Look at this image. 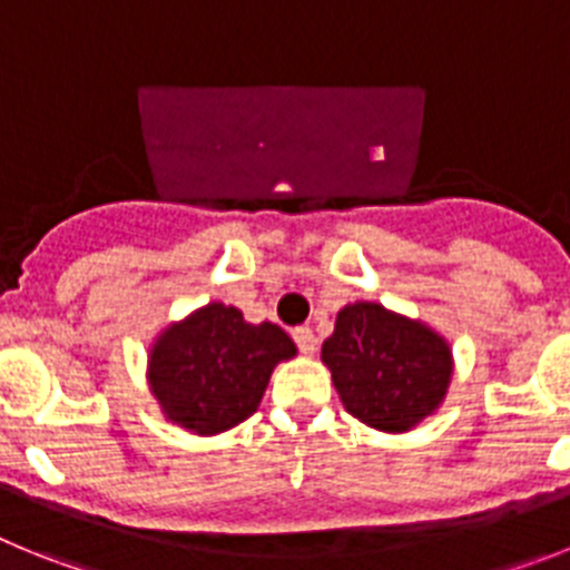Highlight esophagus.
I'll return each mask as SVG.
<instances>
[{"instance_id": "obj_1", "label": "esophagus", "mask_w": 570, "mask_h": 570, "mask_svg": "<svg viewBox=\"0 0 570 570\" xmlns=\"http://www.w3.org/2000/svg\"><path fill=\"white\" fill-rule=\"evenodd\" d=\"M294 342L302 354H314L316 351V334L311 328H305V325H302V328H294Z\"/></svg>"}]
</instances>
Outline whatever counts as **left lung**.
<instances>
[{"mask_svg": "<svg viewBox=\"0 0 570 570\" xmlns=\"http://www.w3.org/2000/svg\"><path fill=\"white\" fill-rule=\"evenodd\" d=\"M322 362L347 414L387 434L411 431L434 414L454 371L451 347L436 331L376 302H354L336 314Z\"/></svg>", "mask_w": 570, "mask_h": 570, "instance_id": "1", "label": "left lung"}]
</instances>
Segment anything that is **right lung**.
Masks as SVG:
<instances>
[{
  "mask_svg": "<svg viewBox=\"0 0 570 570\" xmlns=\"http://www.w3.org/2000/svg\"><path fill=\"white\" fill-rule=\"evenodd\" d=\"M294 354L279 325H250L242 311L210 302L156 340L150 391L170 422L203 436L223 434L254 414L276 362Z\"/></svg>",
  "mask_w": 570,
  "mask_h": 570,
  "instance_id": "right-lung-1",
  "label": "right lung"
}]
</instances>
